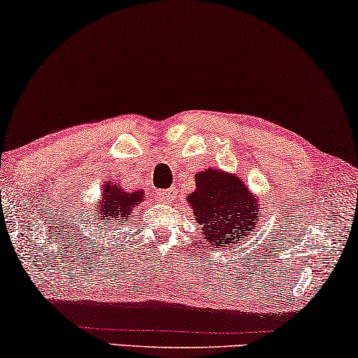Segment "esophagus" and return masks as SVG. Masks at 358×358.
I'll return each instance as SVG.
<instances>
[{
  "instance_id": "esophagus-1",
  "label": "esophagus",
  "mask_w": 358,
  "mask_h": 358,
  "mask_svg": "<svg viewBox=\"0 0 358 358\" xmlns=\"http://www.w3.org/2000/svg\"><path fill=\"white\" fill-rule=\"evenodd\" d=\"M160 196L163 198V201L171 203L174 200V192L173 190H165V192L160 193Z\"/></svg>"
}]
</instances>
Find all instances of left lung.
<instances>
[{
	"instance_id": "8db88e82",
	"label": "left lung",
	"mask_w": 358,
	"mask_h": 358,
	"mask_svg": "<svg viewBox=\"0 0 358 358\" xmlns=\"http://www.w3.org/2000/svg\"><path fill=\"white\" fill-rule=\"evenodd\" d=\"M196 189L187 196L204 241L214 245H234L249 236L262 217L263 204L236 174L208 168L195 174ZM209 245V248H210Z\"/></svg>"
}]
</instances>
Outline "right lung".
<instances>
[{"label": "right lung", "instance_id": "obj_1", "mask_svg": "<svg viewBox=\"0 0 358 358\" xmlns=\"http://www.w3.org/2000/svg\"><path fill=\"white\" fill-rule=\"evenodd\" d=\"M144 196V190H125L120 182L106 180L101 187V195H99L93 217L99 222H106V225L113 223L110 227L125 224L131 217L133 209L143 203Z\"/></svg>", "mask_w": 358, "mask_h": 358}]
</instances>
